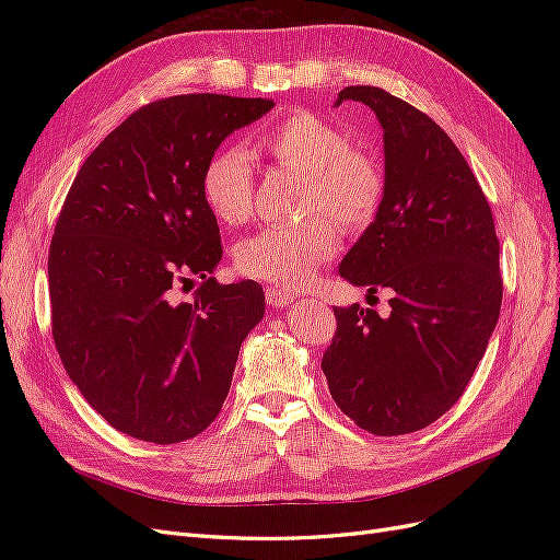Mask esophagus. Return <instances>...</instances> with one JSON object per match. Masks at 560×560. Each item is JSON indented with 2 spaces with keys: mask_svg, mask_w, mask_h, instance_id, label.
Masks as SVG:
<instances>
[{
  "mask_svg": "<svg viewBox=\"0 0 560 560\" xmlns=\"http://www.w3.org/2000/svg\"><path fill=\"white\" fill-rule=\"evenodd\" d=\"M294 299H296V294L280 290V287H270V290H266V303L273 308L290 306V303H294Z\"/></svg>",
  "mask_w": 560,
  "mask_h": 560,
  "instance_id": "esophagus-1",
  "label": "esophagus"
}]
</instances>
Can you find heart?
<instances>
[{"label": "heart", "mask_w": 560, "mask_h": 560, "mask_svg": "<svg viewBox=\"0 0 560 560\" xmlns=\"http://www.w3.org/2000/svg\"><path fill=\"white\" fill-rule=\"evenodd\" d=\"M259 147L278 163L306 173L303 210L331 214L348 231L374 222L385 198L381 163L350 147L348 132L319 114L299 109L259 132ZM202 196L219 222L241 224L252 212L254 173L243 147L214 151L202 173ZM329 217L296 226H266L235 247V268L247 278L282 287L308 284L341 245Z\"/></svg>", "instance_id": "1"}]
</instances>
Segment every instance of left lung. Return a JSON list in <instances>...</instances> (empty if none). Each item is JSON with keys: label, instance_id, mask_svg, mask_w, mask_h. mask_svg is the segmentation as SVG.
<instances>
[{"label": "left lung", "instance_id": "left-lung-1", "mask_svg": "<svg viewBox=\"0 0 560 560\" xmlns=\"http://www.w3.org/2000/svg\"><path fill=\"white\" fill-rule=\"evenodd\" d=\"M383 126L385 198L338 273L389 290V315L334 308L322 358L329 393L354 425L395 436L428 428L460 399L493 334L500 243L465 156L428 114L376 86H348Z\"/></svg>", "mask_w": 560, "mask_h": 560}]
</instances>
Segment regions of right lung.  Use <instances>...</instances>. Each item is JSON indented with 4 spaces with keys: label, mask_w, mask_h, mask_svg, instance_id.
Masks as SVG:
<instances>
[{
    "label": "right lung",
    "mask_w": 560,
    "mask_h": 560,
    "mask_svg": "<svg viewBox=\"0 0 560 560\" xmlns=\"http://www.w3.org/2000/svg\"><path fill=\"white\" fill-rule=\"evenodd\" d=\"M273 100L191 93L140 107L81 165L48 252L54 341L67 376L109 425L177 444L222 411L264 290L219 284L202 173ZM196 275L191 302L174 290Z\"/></svg>",
    "instance_id": "obj_1"
}]
</instances>
